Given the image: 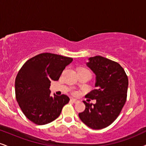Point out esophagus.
<instances>
[{
  "label": "esophagus",
  "instance_id": "esophagus-1",
  "mask_svg": "<svg viewBox=\"0 0 146 146\" xmlns=\"http://www.w3.org/2000/svg\"><path fill=\"white\" fill-rule=\"evenodd\" d=\"M71 102H73V103H74V104H76V103H78V102H79L78 100H76V99H72L71 100Z\"/></svg>",
  "mask_w": 146,
  "mask_h": 146
}]
</instances>
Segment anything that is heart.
<instances>
[{"mask_svg":"<svg viewBox=\"0 0 146 146\" xmlns=\"http://www.w3.org/2000/svg\"><path fill=\"white\" fill-rule=\"evenodd\" d=\"M80 70H86V69H84V68H82V69H80Z\"/></svg>","mask_w":146,"mask_h":146,"instance_id":"1","label":"heart"}]
</instances>
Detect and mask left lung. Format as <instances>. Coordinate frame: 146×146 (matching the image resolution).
Returning a JSON list of instances; mask_svg holds the SVG:
<instances>
[{
    "label": "left lung",
    "mask_w": 146,
    "mask_h": 146,
    "mask_svg": "<svg viewBox=\"0 0 146 146\" xmlns=\"http://www.w3.org/2000/svg\"><path fill=\"white\" fill-rule=\"evenodd\" d=\"M86 65L95 75V89L86 97L96 100V103L84 101L85 110L78 116L90 128L102 129L110 125L123 109L127 100L128 78L118 63L100 55L89 57Z\"/></svg>",
    "instance_id": "1"
}]
</instances>
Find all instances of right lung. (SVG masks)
<instances>
[{
	"label": "right lung",
	"instance_id": "right-lung-1",
	"mask_svg": "<svg viewBox=\"0 0 146 146\" xmlns=\"http://www.w3.org/2000/svg\"><path fill=\"white\" fill-rule=\"evenodd\" d=\"M72 61L57 54L40 53L27 61L19 71L15 82L16 100L25 116L34 123H51L69 102L66 95L51 96L49 87Z\"/></svg>",
	"mask_w": 146,
	"mask_h": 146
}]
</instances>
